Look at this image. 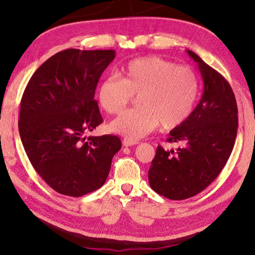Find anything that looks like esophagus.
<instances>
[{"mask_svg": "<svg viewBox=\"0 0 255 255\" xmlns=\"http://www.w3.org/2000/svg\"><path fill=\"white\" fill-rule=\"evenodd\" d=\"M123 143H124V146L130 147V146H133V144H137L138 141L137 140H131V139H128V138H124Z\"/></svg>", "mask_w": 255, "mask_h": 255, "instance_id": "obj_1", "label": "esophagus"}]
</instances>
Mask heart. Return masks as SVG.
Wrapping results in <instances>:
<instances>
[{"label": "heart", "instance_id": "b5f03b06", "mask_svg": "<svg viewBox=\"0 0 255 255\" xmlns=\"http://www.w3.org/2000/svg\"><path fill=\"white\" fill-rule=\"evenodd\" d=\"M99 83L97 99L107 114H118L138 95V108L119 115L109 125L111 130L138 140L161 124L173 129L190 117L199 95V78L190 66L177 65L158 56L132 59Z\"/></svg>", "mask_w": 255, "mask_h": 255}]
</instances>
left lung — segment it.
Returning a JSON list of instances; mask_svg holds the SVG:
<instances>
[{
	"label": "left lung",
	"instance_id": "left-lung-1",
	"mask_svg": "<svg viewBox=\"0 0 255 255\" xmlns=\"http://www.w3.org/2000/svg\"><path fill=\"white\" fill-rule=\"evenodd\" d=\"M203 79L198 106L170 131L168 142L177 151L158 146L148 172L153 191L170 200H184L203 191L226 166L236 141L238 106L230 84L192 51H187Z\"/></svg>",
	"mask_w": 255,
	"mask_h": 255
}]
</instances>
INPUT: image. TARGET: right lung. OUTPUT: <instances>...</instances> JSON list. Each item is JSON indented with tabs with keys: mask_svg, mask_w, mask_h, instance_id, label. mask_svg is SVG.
Listing matches in <instances>:
<instances>
[{
	"mask_svg": "<svg viewBox=\"0 0 255 255\" xmlns=\"http://www.w3.org/2000/svg\"><path fill=\"white\" fill-rule=\"evenodd\" d=\"M115 56L114 49L58 52L36 69L23 93L18 130L25 152L43 180L65 196L101 188L122 148L113 134L85 137L103 123L95 91Z\"/></svg>",
	"mask_w": 255,
	"mask_h": 255,
	"instance_id": "right-lung-1",
	"label": "right lung"
}]
</instances>
